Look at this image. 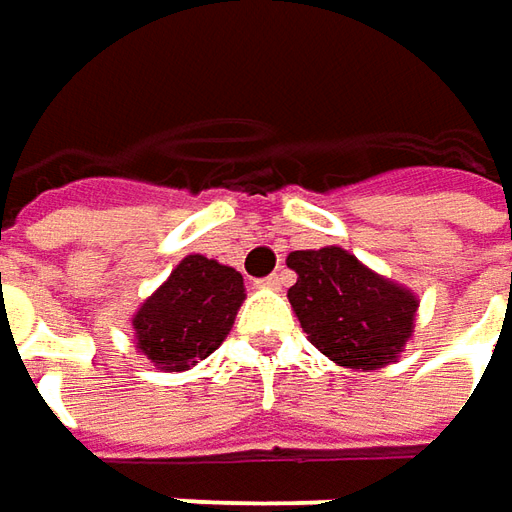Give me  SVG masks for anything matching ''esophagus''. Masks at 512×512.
Segmentation results:
<instances>
[{
	"label": "esophagus",
	"mask_w": 512,
	"mask_h": 512,
	"mask_svg": "<svg viewBox=\"0 0 512 512\" xmlns=\"http://www.w3.org/2000/svg\"><path fill=\"white\" fill-rule=\"evenodd\" d=\"M285 277L277 271V274H269V277H263V280H257V285L260 288H283Z\"/></svg>",
	"instance_id": "obj_1"
}]
</instances>
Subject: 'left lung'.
Instances as JSON below:
<instances>
[{
  "instance_id": "1",
  "label": "left lung",
  "mask_w": 512,
  "mask_h": 512,
  "mask_svg": "<svg viewBox=\"0 0 512 512\" xmlns=\"http://www.w3.org/2000/svg\"><path fill=\"white\" fill-rule=\"evenodd\" d=\"M297 283L288 288L291 308L330 361L353 370H375L395 361L412 336L417 300L361 266L339 246L288 255Z\"/></svg>"
}]
</instances>
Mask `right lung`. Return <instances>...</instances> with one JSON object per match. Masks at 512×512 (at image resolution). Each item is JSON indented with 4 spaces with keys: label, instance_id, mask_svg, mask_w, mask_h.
Here are the masks:
<instances>
[{
    "label": "right lung",
    "instance_id": "add662e5",
    "mask_svg": "<svg viewBox=\"0 0 512 512\" xmlns=\"http://www.w3.org/2000/svg\"><path fill=\"white\" fill-rule=\"evenodd\" d=\"M243 302V277L201 255H187L134 316L137 347L159 370L179 373L227 339Z\"/></svg>",
    "mask_w": 512,
    "mask_h": 512
}]
</instances>
